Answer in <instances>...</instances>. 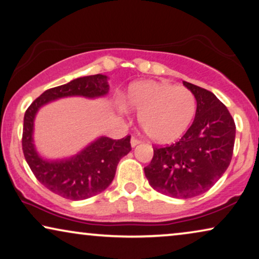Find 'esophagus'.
I'll use <instances>...</instances> for the list:
<instances>
[{
    "label": "esophagus",
    "mask_w": 259,
    "mask_h": 259,
    "mask_svg": "<svg viewBox=\"0 0 259 259\" xmlns=\"http://www.w3.org/2000/svg\"><path fill=\"white\" fill-rule=\"evenodd\" d=\"M130 143H131V147H136L137 144H140V143H141V141H140V140H137L136 137H133V138H131Z\"/></svg>",
    "instance_id": "esophagus-1"
}]
</instances>
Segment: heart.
Masks as SVG:
<instances>
[{
    "label": "heart",
    "mask_w": 259,
    "mask_h": 259,
    "mask_svg": "<svg viewBox=\"0 0 259 259\" xmlns=\"http://www.w3.org/2000/svg\"><path fill=\"white\" fill-rule=\"evenodd\" d=\"M126 104L136 110L140 124L149 138L170 143L183 135L195 117L196 97L184 87L156 81L131 84Z\"/></svg>",
    "instance_id": "1"
}]
</instances>
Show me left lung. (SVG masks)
Segmentation results:
<instances>
[{"label": "left lung", "mask_w": 259, "mask_h": 259, "mask_svg": "<svg viewBox=\"0 0 259 259\" xmlns=\"http://www.w3.org/2000/svg\"><path fill=\"white\" fill-rule=\"evenodd\" d=\"M197 102L195 119L183 137L166 147H155L144 167L149 184L175 198H191L209 190L230 164L236 125L228 108L201 87L183 82Z\"/></svg>", "instance_id": "left-lung-1"}]
</instances>
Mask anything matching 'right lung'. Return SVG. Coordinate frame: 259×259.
<instances>
[{
    "instance_id": "obj_1",
    "label": "right lung",
    "mask_w": 259,
    "mask_h": 259,
    "mask_svg": "<svg viewBox=\"0 0 259 259\" xmlns=\"http://www.w3.org/2000/svg\"><path fill=\"white\" fill-rule=\"evenodd\" d=\"M107 78L101 74L84 76L46 90L24 114L22 150L25 161L39 183L54 194L71 201L93 197L110 185L119 159L131 150L130 136L122 140L100 137L76 156L61 161H48L43 159L35 149L32 140L35 116L43 105L62 97L104 96L109 92Z\"/></svg>"
}]
</instances>
